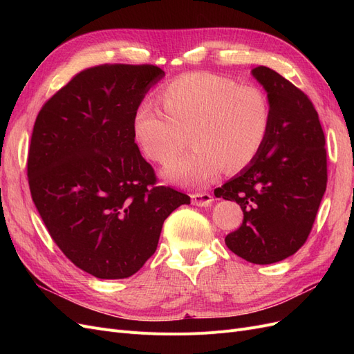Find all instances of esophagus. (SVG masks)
<instances>
[{
	"label": "esophagus",
	"mask_w": 354,
	"mask_h": 354,
	"mask_svg": "<svg viewBox=\"0 0 354 354\" xmlns=\"http://www.w3.org/2000/svg\"><path fill=\"white\" fill-rule=\"evenodd\" d=\"M190 199H192V205H196V207H208L212 202V198L209 194H194L190 196Z\"/></svg>",
	"instance_id": "esophagus-1"
}]
</instances>
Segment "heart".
I'll return each mask as SVG.
<instances>
[{
  "label": "heart",
  "instance_id": "heart-1",
  "mask_svg": "<svg viewBox=\"0 0 354 354\" xmlns=\"http://www.w3.org/2000/svg\"><path fill=\"white\" fill-rule=\"evenodd\" d=\"M162 112L138 106L133 134L143 155L159 165L177 158L189 133L192 151L169 165L164 177L183 187H203L220 171L234 174L250 167L267 140L270 103L252 85L209 72L186 73L160 90Z\"/></svg>",
  "mask_w": 354,
  "mask_h": 354
}]
</instances>
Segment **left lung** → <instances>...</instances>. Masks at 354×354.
<instances>
[{
  "instance_id": "obj_1",
  "label": "left lung",
  "mask_w": 354,
  "mask_h": 354,
  "mask_svg": "<svg viewBox=\"0 0 354 354\" xmlns=\"http://www.w3.org/2000/svg\"><path fill=\"white\" fill-rule=\"evenodd\" d=\"M267 93L272 124L254 162L214 195L241 205L243 221L224 242L241 259L272 264L308 238L326 190L325 134L307 95L270 68L251 71Z\"/></svg>"
}]
</instances>
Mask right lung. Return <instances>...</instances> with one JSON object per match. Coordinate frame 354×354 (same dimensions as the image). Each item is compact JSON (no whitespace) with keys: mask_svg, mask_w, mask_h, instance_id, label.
Listing matches in <instances>:
<instances>
[{"mask_svg":"<svg viewBox=\"0 0 354 354\" xmlns=\"http://www.w3.org/2000/svg\"><path fill=\"white\" fill-rule=\"evenodd\" d=\"M164 77L153 65L85 69L37 116L28 156L32 201L62 252L99 279L140 270L165 218L190 203L156 186L134 142V112Z\"/></svg>","mask_w":354,"mask_h":354,"instance_id":"add662e5","label":"right lung"}]
</instances>
